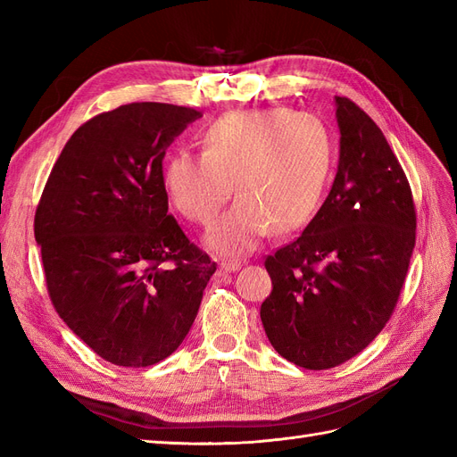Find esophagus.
<instances>
[{"label":"esophagus","mask_w":457,"mask_h":457,"mask_svg":"<svg viewBox=\"0 0 457 457\" xmlns=\"http://www.w3.org/2000/svg\"><path fill=\"white\" fill-rule=\"evenodd\" d=\"M242 267L240 261H220L219 262V272H237Z\"/></svg>","instance_id":"obj_1"}]
</instances>
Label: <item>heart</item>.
Masks as SVG:
<instances>
[{"label":"heart","instance_id":"heart-1","mask_svg":"<svg viewBox=\"0 0 457 457\" xmlns=\"http://www.w3.org/2000/svg\"><path fill=\"white\" fill-rule=\"evenodd\" d=\"M200 156L177 152L163 163L162 187L173 210L210 227L230 198L228 215L210 232L217 253H247L274 227H305L322 204L336 162L326 123L287 108L247 110L212 121L198 137Z\"/></svg>","mask_w":457,"mask_h":457}]
</instances>
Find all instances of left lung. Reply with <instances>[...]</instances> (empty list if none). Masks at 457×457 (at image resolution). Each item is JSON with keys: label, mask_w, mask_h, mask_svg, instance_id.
I'll list each match as a JSON object with an SVG mask.
<instances>
[{"label": "left lung", "mask_w": 457, "mask_h": 457, "mask_svg": "<svg viewBox=\"0 0 457 457\" xmlns=\"http://www.w3.org/2000/svg\"><path fill=\"white\" fill-rule=\"evenodd\" d=\"M336 106V181L301 237L265 259L262 328L276 353L305 370L336 368L376 339L416 245V205L395 152L361 106L347 96Z\"/></svg>", "instance_id": "obj_1"}]
</instances>
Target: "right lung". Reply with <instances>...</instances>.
Returning a JSON list of instances; mask_svg holds the SVG:
<instances>
[{
	"instance_id": "right-lung-1",
	"label": "right lung",
	"mask_w": 457,
	"mask_h": 457,
	"mask_svg": "<svg viewBox=\"0 0 457 457\" xmlns=\"http://www.w3.org/2000/svg\"><path fill=\"white\" fill-rule=\"evenodd\" d=\"M195 108L131 103L64 145L34 234L54 311L106 362L145 368L187 337L217 265L192 244L162 187L165 150Z\"/></svg>"
}]
</instances>
